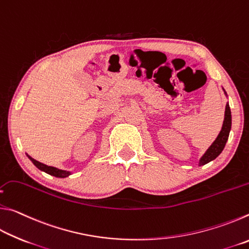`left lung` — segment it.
Returning a JSON list of instances; mask_svg holds the SVG:
<instances>
[{
  "label": "left lung",
  "mask_w": 249,
  "mask_h": 249,
  "mask_svg": "<svg viewBox=\"0 0 249 249\" xmlns=\"http://www.w3.org/2000/svg\"><path fill=\"white\" fill-rule=\"evenodd\" d=\"M226 94V92H225ZM231 127V108L229 103L225 107V115H224V122H223V126L220 134L216 137V140L213 142V144L209 147V149L205 151V154L202 156L199 166H203L205 163H208L212 160L215 159L218 155H220L223 149H224L225 144L227 140H229L230 130Z\"/></svg>",
  "instance_id": "1"
}]
</instances>
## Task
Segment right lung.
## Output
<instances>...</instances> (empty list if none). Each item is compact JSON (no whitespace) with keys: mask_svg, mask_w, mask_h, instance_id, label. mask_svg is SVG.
I'll list each match as a JSON object with an SVG mask.
<instances>
[{"mask_svg":"<svg viewBox=\"0 0 249 249\" xmlns=\"http://www.w3.org/2000/svg\"><path fill=\"white\" fill-rule=\"evenodd\" d=\"M27 157L31 159V161L35 165L37 168H38L39 170L46 172V174H48L50 176H53V177H57V178H66V177H68L71 175L70 171H66V170H61V169H58L56 167H52V166H47L45 165V163H41L39 161H37L34 158H32L31 156L27 155Z\"/></svg>","mask_w":249,"mask_h":249,"instance_id":"add662e5","label":"right lung"}]
</instances>
